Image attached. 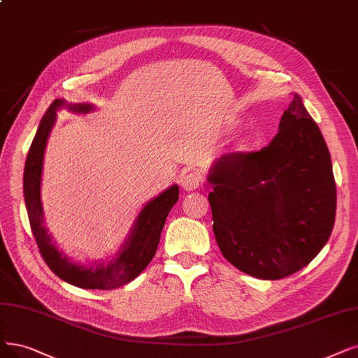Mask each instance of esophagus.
I'll return each mask as SVG.
<instances>
[{
    "mask_svg": "<svg viewBox=\"0 0 358 358\" xmlns=\"http://www.w3.org/2000/svg\"><path fill=\"white\" fill-rule=\"evenodd\" d=\"M179 182H180V187L183 189L192 191V189L198 188L199 185H201L203 178H201V175H199V171L187 170V171H183V173L180 175V180Z\"/></svg>",
    "mask_w": 358,
    "mask_h": 358,
    "instance_id": "esophagus-1",
    "label": "esophagus"
}]
</instances>
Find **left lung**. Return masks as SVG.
Returning <instances> with one entry per match:
<instances>
[{
    "mask_svg": "<svg viewBox=\"0 0 358 358\" xmlns=\"http://www.w3.org/2000/svg\"><path fill=\"white\" fill-rule=\"evenodd\" d=\"M208 182L217 245L247 275L291 276L332 234L336 185L331 154L296 94L273 139L259 151L222 155Z\"/></svg>",
    "mask_w": 358,
    "mask_h": 358,
    "instance_id": "left-lung-1",
    "label": "left lung"
}]
</instances>
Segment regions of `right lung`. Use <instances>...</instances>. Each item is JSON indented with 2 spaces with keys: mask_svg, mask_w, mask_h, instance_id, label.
<instances>
[{
  "mask_svg": "<svg viewBox=\"0 0 358 358\" xmlns=\"http://www.w3.org/2000/svg\"><path fill=\"white\" fill-rule=\"evenodd\" d=\"M64 106L63 99H55L42 117L36 135L32 141L26 157L23 173L24 203L29 217L31 229L36 241L42 259L51 271L64 282L75 285L83 289H116L134 280L142 273L159 247L160 235L164 227L169 213L179 199V187H173L160 194L142 208L134 231L126 241L122 251L114 257L108 266L99 264L95 268H87L69 262L66 257L52 244L51 236L47 234L44 220H42V207L39 199V185L44 150L51 127L55 122V110ZM71 110L87 113L92 110L88 104L69 106Z\"/></svg>",
  "mask_w": 358,
  "mask_h": 358,
  "instance_id": "obj_1",
  "label": "right lung"
}]
</instances>
